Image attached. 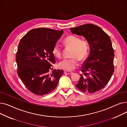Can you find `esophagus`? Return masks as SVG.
<instances>
[{"instance_id":"1","label":"esophagus","mask_w":127,"mask_h":127,"mask_svg":"<svg viewBox=\"0 0 127 127\" xmlns=\"http://www.w3.org/2000/svg\"><path fill=\"white\" fill-rule=\"evenodd\" d=\"M72 72L71 71H68V70H65L64 71V74H68V75H71L72 74Z\"/></svg>"}]
</instances>
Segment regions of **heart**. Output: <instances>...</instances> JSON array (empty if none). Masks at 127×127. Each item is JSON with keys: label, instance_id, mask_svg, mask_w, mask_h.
Here are the masks:
<instances>
[{"label": "heart", "instance_id": "obj_1", "mask_svg": "<svg viewBox=\"0 0 127 127\" xmlns=\"http://www.w3.org/2000/svg\"><path fill=\"white\" fill-rule=\"evenodd\" d=\"M63 43L66 47L71 48L69 59H64L59 63V67L66 70H72L78 65L77 58L83 61L89 56L90 51V45L87 40L81 39L78 36L70 35L66 36L63 40ZM52 53L55 57L60 58L62 54V50L61 46L56 43L53 45Z\"/></svg>", "mask_w": 127, "mask_h": 127}]
</instances>
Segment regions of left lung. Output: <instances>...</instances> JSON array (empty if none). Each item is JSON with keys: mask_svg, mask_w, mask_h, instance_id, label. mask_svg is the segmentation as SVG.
I'll use <instances>...</instances> for the list:
<instances>
[{"mask_svg": "<svg viewBox=\"0 0 127 127\" xmlns=\"http://www.w3.org/2000/svg\"><path fill=\"white\" fill-rule=\"evenodd\" d=\"M89 42L90 54L81 67L77 89L92 94L103 89L114 71V50L109 36L99 27L92 24L70 28Z\"/></svg>", "mask_w": 127, "mask_h": 127, "instance_id": "1", "label": "left lung"}]
</instances>
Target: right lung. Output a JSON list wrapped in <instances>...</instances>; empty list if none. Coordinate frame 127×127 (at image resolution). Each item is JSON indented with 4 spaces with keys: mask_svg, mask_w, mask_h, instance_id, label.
<instances>
[{
    "mask_svg": "<svg viewBox=\"0 0 127 127\" xmlns=\"http://www.w3.org/2000/svg\"><path fill=\"white\" fill-rule=\"evenodd\" d=\"M63 30L38 28L29 31L20 41L16 55L17 74L30 92L37 95L48 94L55 90L63 70H52L56 61L53 45Z\"/></svg>",
    "mask_w": 127,
    "mask_h": 127,
    "instance_id": "add662e5",
    "label": "right lung"
}]
</instances>
